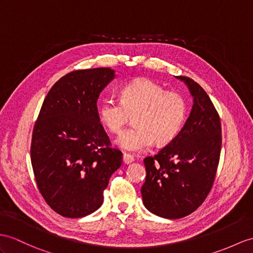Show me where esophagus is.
Returning a JSON list of instances; mask_svg holds the SVG:
<instances>
[{"mask_svg": "<svg viewBox=\"0 0 253 253\" xmlns=\"http://www.w3.org/2000/svg\"><path fill=\"white\" fill-rule=\"evenodd\" d=\"M133 161H134L133 156L128 155V153H123V162H125V164H130Z\"/></svg>", "mask_w": 253, "mask_h": 253, "instance_id": "esophagus-1", "label": "esophagus"}]
</instances>
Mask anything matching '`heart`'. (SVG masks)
<instances>
[{
    "mask_svg": "<svg viewBox=\"0 0 253 253\" xmlns=\"http://www.w3.org/2000/svg\"><path fill=\"white\" fill-rule=\"evenodd\" d=\"M121 101L104 97L97 105V116L108 131L118 133L134 115L136 126L126 128L117 145L132 152L143 151L156 143L173 141L187 120L188 102L177 92H169L153 80L143 78L121 89Z\"/></svg>",
    "mask_w": 253,
    "mask_h": 253,
    "instance_id": "1",
    "label": "heart"
}]
</instances>
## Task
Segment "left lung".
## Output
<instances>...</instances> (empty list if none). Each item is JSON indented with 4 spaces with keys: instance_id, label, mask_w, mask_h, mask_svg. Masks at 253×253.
<instances>
[{
    "instance_id": "1",
    "label": "left lung",
    "mask_w": 253,
    "mask_h": 253,
    "mask_svg": "<svg viewBox=\"0 0 253 253\" xmlns=\"http://www.w3.org/2000/svg\"><path fill=\"white\" fill-rule=\"evenodd\" d=\"M193 97L189 118L176 138L144 160L141 187L145 207L166 219L196 211L212 188L221 151L220 117L205 90L193 79L177 76Z\"/></svg>"
}]
</instances>
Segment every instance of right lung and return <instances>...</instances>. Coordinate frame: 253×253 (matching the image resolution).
I'll return each mask as SVG.
<instances>
[{"mask_svg":"<svg viewBox=\"0 0 253 253\" xmlns=\"http://www.w3.org/2000/svg\"><path fill=\"white\" fill-rule=\"evenodd\" d=\"M115 78L109 67L74 71L49 90L36 120L31 163L51 209L82 218L103 204L109 178L122 164L97 116L96 102Z\"/></svg>","mask_w":253,"mask_h":253,"instance_id":"obj_1","label":"right lung"}]
</instances>
